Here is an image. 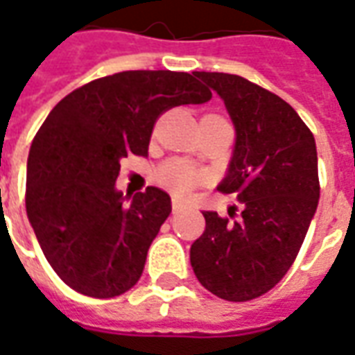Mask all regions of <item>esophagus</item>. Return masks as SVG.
Masks as SVG:
<instances>
[{
	"label": "esophagus",
	"instance_id": "34e87169",
	"mask_svg": "<svg viewBox=\"0 0 355 355\" xmlns=\"http://www.w3.org/2000/svg\"><path fill=\"white\" fill-rule=\"evenodd\" d=\"M182 209H184V201L173 200V213H178V211H182Z\"/></svg>",
	"mask_w": 355,
	"mask_h": 355
}]
</instances>
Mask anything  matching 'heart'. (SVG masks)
I'll use <instances>...</instances> for the list:
<instances>
[{"mask_svg": "<svg viewBox=\"0 0 355 355\" xmlns=\"http://www.w3.org/2000/svg\"><path fill=\"white\" fill-rule=\"evenodd\" d=\"M203 178H205L203 171L193 167L192 163L184 162V159H177V157L163 162L155 171V180L163 188H167L177 196L190 193L196 186H200L203 182Z\"/></svg>", "mask_w": 355, "mask_h": 355, "instance_id": "heart-1", "label": "heart"}]
</instances>
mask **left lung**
<instances>
[{
	"label": "left lung",
	"mask_w": 355,
	"mask_h": 355,
	"mask_svg": "<svg viewBox=\"0 0 355 355\" xmlns=\"http://www.w3.org/2000/svg\"><path fill=\"white\" fill-rule=\"evenodd\" d=\"M215 89L236 127L230 169L218 192L241 201L238 220L205 211V230L190 247L200 283L230 302L274 289L302 247L318 209L320 177L312 131L291 104L241 76L198 72Z\"/></svg>",
	"instance_id": "left-lung-1"
}]
</instances>
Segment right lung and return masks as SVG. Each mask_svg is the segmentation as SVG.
Segmentation results:
<instances>
[{
	"instance_id": "right-lung-1",
	"label": "right lung",
	"mask_w": 355,
	"mask_h": 355,
	"mask_svg": "<svg viewBox=\"0 0 355 355\" xmlns=\"http://www.w3.org/2000/svg\"><path fill=\"white\" fill-rule=\"evenodd\" d=\"M211 98L198 73L129 70L66 94L35 132L26 213L45 259L81 295L114 298L139 282L171 198L148 186L125 205L119 162L148 155L157 117Z\"/></svg>"
}]
</instances>
